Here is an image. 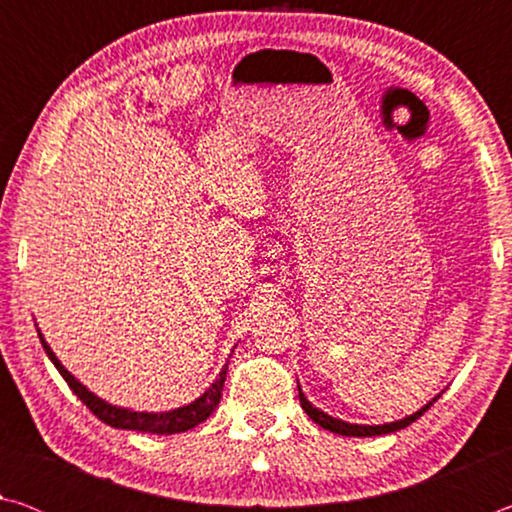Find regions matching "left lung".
Instances as JSON below:
<instances>
[{"label": "left lung", "mask_w": 512, "mask_h": 512, "mask_svg": "<svg viewBox=\"0 0 512 512\" xmlns=\"http://www.w3.org/2000/svg\"><path fill=\"white\" fill-rule=\"evenodd\" d=\"M298 397H300V406L305 409V413L309 415L311 420H314L316 424H320V427L332 431V433H339V436H357V438H368V436H384V433H393V431H400L404 427H409L411 422H415L420 418L422 413H427L431 409V404L438 400V397H433V400L429 404H424L420 411H415L413 415H406V418L397 420V422H388V424H350V422H343L339 418H332V415L323 413L320 409H316L314 404H311L305 393L300 391L298 386Z\"/></svg>", "instance_id": "8db88e82"}]
</instances>
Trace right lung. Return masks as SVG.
I'll list each match as a JSON object with an SVG mask.
<instances>
[{"mask_svg":"<svg viewBox=\"0 0 512 512\" xmlns=\"http://www.w3.org/2000/svg\"><path fill=\"white\" fill-rule=\"evenodd\" d=\"M40 336L42 348H45L47 357L51 359V363L58 368L60 375L67 381V386L72 388L76 393V397L88 406V409L97 415L101 422L110 424L115 429H131V431H142V433H160V436H171V433H183L187 429H194L196 424H201L203 420H207L212 415V411L219 406L221 402V391H223V381H225V372H228V363H225L223 370L219 372L214 384L207 388V391L194 400L192 404L180 406V409L173 411H164V413H137L131 409H121V406H112L108 402H103L101 397H97L94 393H90L79 379L74 375H69V370L58 361V357L47 345V341Z\"/></svg>","mask_w":512,"mask_h":512,"instance_id":"1","label":"right lung"}]
</instances>
